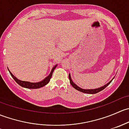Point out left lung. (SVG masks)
Masks as SVG:
<instances>
[{
    "label": "left lung",
    "mask_w": 129,
    "mask_h": 129,
    "mask_svg": "<svg viewBox=\"0 0 129 129\" xmlns=\"http://www.w3.org/2000/svg\"><path fill=\"white\" fill-rule=\"evenodd\" d=\"M114 77L113 78V79H112V80H110L109 82H108L107 84H105V85H104V86L101 87L97 88V89H82V88H80V87L77 86V85L76 84H75V83L72 81V79H71V74H69V80H70V83H71V84L72 85V87L74 88V89L77 90H79V91H80V92H84V93H90V94H94V93H98V92H101V91L102 90L104 89L107 86H108V85L110 84V82L112 81V80L114 79Z\"/></svg>",
    "instance_id": "8db88e82"
}]
</instances>
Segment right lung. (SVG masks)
Returning <instances> with one entry per match:
<instances>
[{"instance_id":"obj_1","label":"right lung","mask_w":129,"mask_h":129,"mask_svg":"<svg viewBox=\"0 0 129 129\" xmlns=\"http://www.w3.org/2000/svg\"><path fill=\"white\" fill-rule=\"evenodd\" d=\"M57 66V65H55V66L52 69L51 72H50V74H49L47 77H46L44 80H41V81L40 82H30L22 81V80H19L17 78L15 77L12 74V72L9 71V69L8 70L9 72H10V74L11 75V76L12 77L13 79H14V80H15V81L21 87L24 88H27V89H39V88L45 86V85H47V84L49 82V81H50V79H51L52 77V75L53 72H54V71L55 70V69L56 68Z\"/></svg>"}]
</instances>
